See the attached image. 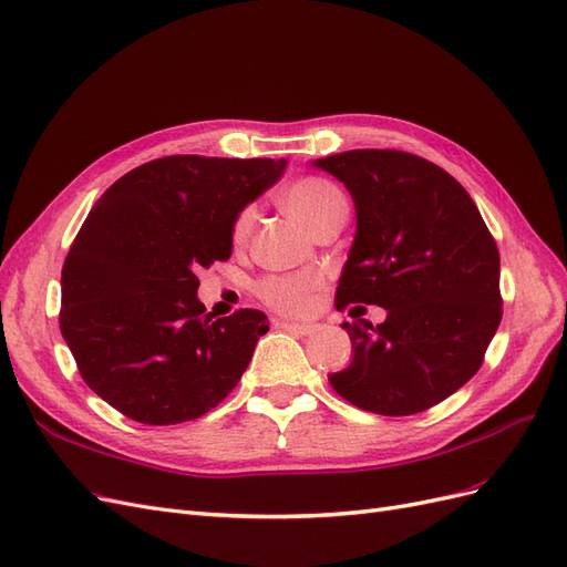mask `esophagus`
Returning a JSON list of instances; mask_svg holds the SVG:
<instances>
[{"instance_id": "esophagus-1", "label": "esophagus", "mask_w": 567, "mask_h": 567, "mask_svg": "<svg viewBox=\"0 0 567 567\" xmlns=\"http://www.w3.org/2000/svg\"><path fill=\"white\" fill-rule=\"evenodd\" d=\"M274 326L281 331H290V333H300V336H310L317 331V323H298V321H274Z\"/></svg>"}]
</instances>
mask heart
Returning <instances> with one entry per match:
<instances>
[{
    "mask_svg": "<svg viewBox=\"0 0 567 567\" xmlns=\"http://www.w3.org/2000/svg\"><path fill=\"white\" fill-rule=\"evenodd\" d=\"M346 198L338 192V186L319 177H307L296 184H290L284 192V205L288 213L298 217L302 225L315 231L319 221L329 215L336 205H342ZM252 227V208L238 213L234 221V241L241 244ZM317 281L312 277L302 279H267L260 284V296L274 310L288 312V315H302L310 310L312 305V290Z\"/></svg>",
    "mask_w": 567,
    "mask_h": 567,
    "instance_id": "heart-1",
    "label": "heart"
}]
</instances>
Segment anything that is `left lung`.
<instances>
[{"label": "left lung", "instance_id": "8db88e82", "mask_svg": "<svg viewBox=\"0 0 567 567\" xmlns=\"http://www.w3.org/2000/svg\"><path fill=\"white\" fill-rule=\"evenodd\" d=\"M354 203L357 231L336 305H379L385 321L342 323L348 369L329 383L350 404L409 416L447 400L483 364L502 321L499 250L450 173L404 151L357 148L312 161Z\"/></svg>", "mask_w": 567, "mask_h": 567}]
</instances>
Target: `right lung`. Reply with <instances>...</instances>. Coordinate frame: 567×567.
Returning a JSON list of instances; mask_svg holds the SVG:
<instances>
[{
    "label": "right lung",
    "mask_w": 567,
    "mask_h": 567,
    "mask_svg": "<svg viewBox=\"0 0 567 567\" xmlns=\"http://www.w3.org/2000/svg\"><path fill=\"white\" fill-rule=\"evenodd\" d=\"M286 158L167 156L96 200L61 271V333L101 400L146 425L208 414L241 381L260 310L213 319L196 274L225 262L234 221L277 184Z\"/></svg>",
    "instance_id": "1"
}]
</instances>
